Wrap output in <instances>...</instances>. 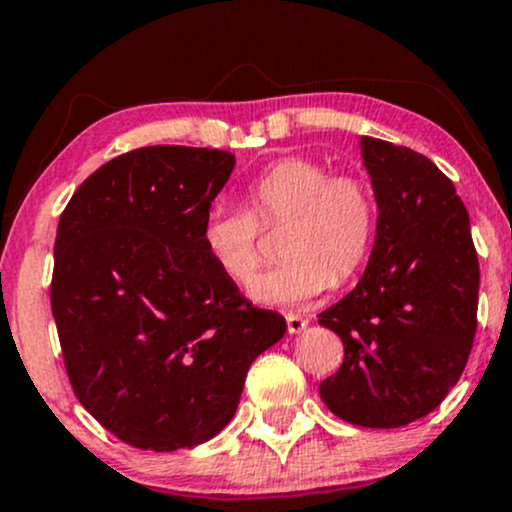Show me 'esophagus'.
<instances>
[{
	"instance_id": "34e87169",
	"label": "esophagus",
	"mask_w": 512,
	"mask_h": 512,
	"mask_svg": "<svg viewBox=\"0 0 512 512\" xmlns=\"http://www.w3.org/2000/svg\"><path fill=\"white\" fill-rule=\"evenodd\" d=\"M305 327H308V320H305L303 315H296V313L286 315V330L291 334H301Z\"/></svg>"
}]
</instances>
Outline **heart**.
I'll use <instances>...</instances> for the list:
<instances>
[{
  "mask_svg": "<svg viewBox=\"0 0 512 512\" xmlns=\"http://www.w3.org/2000/svg\"><path fill=\"white\" fill-rule=\"evenodd\" d=\"M245 207L214 204L199 228L202 248L233 284H248L262 262V231L284 228L276 267L252 281V298L296 305L354 276L378 228V202L358 173H332L308 156H284L245 185Z\"/></svg>",
  "mask_w": 512,
  "mask_h": 512,
  "instance_id": "obj_1",
  "label": "heart"
}]
</instances>
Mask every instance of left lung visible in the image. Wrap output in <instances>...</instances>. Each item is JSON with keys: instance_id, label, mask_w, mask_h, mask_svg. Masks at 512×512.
Returning <instances> with one entry per match:
<instances>
[{"instance_id": "obj_1", "label": "left lung", "mask_w": 512, "mask_h": 512, "mask_svg": "<svg viewBox=\"0 0 512 512\" xmlns=\"http://www.w3.org/2000/svg\"><path fill=\"white\" fill-rule=\"evenodd\" d=\"M361 154L378 236L356 289L317 320L344 344L320 397L354 426L399 428L431 414L467 366L479 260L467 209L431 158L375 137L361 139Z\"/></svg>"}]
</instances>
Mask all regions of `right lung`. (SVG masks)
Listing matches in <instances>:
<instances>
[{
    "mask_svg": "<svg viewBox=\"0 0 512 512\" xmlns=\"http://www.w3.org/2000/svg\"><path fill=\"white\" fill-rule=\"evenodd\" d=\"M233 166L219 149L127 151L81 182L57 223L50 305L64 368L88 414L132 448L214 438L250 363L286 332L202 248Z\"/></svg>",
    "mask_w": 512,
    "mask_h": 512,
    "instance_id": "1",
    "label": "right lung"
}]
</instances>
